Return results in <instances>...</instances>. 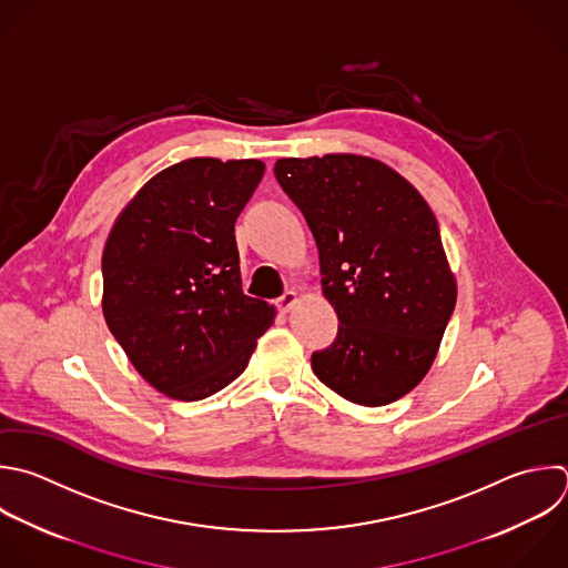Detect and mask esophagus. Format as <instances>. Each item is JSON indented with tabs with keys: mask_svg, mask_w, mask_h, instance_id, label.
<instances>
[{
	"mask_svg": "<svg viewBox=\"0 0 568 568\" xmlns=\"http://www.w3.org/2000/svg\"><path fill=\"white\" fill-rule=\"evenodd\" d=\"M297 302H300V295H297V291L291 288V291H286V293L277 300V308H280L282 313H288Z\"/></svg>",
	"mask_w": 568,
	"mask_h": 568,
	"instance_id": "obj_1",
	"label": "esophagus"
}]
</instances>
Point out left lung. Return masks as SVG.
I'll return each mask as SVG.
<instances>
[{
    "mask_svg": "<svg viewBox=\"0 0 568 568\" xmlns=\"http://www.w3.org/2000/svg\"><path fill=\"white\" fill-rule=\"evenodd\" d=\"M275 178L315 237L322 293L339 320L313 373L359 406L404 397L433 366L457 300L430 206L366 155L282 158Z\"/></svg>",
    "mask_w": 568,
    "mask_h": 568,
    "instance_id": "obj_1",
    "label": "left lung"
}]
</instances>
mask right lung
I'll use <instances>...</instances> for the list:
<instances>
[{"instance_id":"obj_1","label":"right lung","mask_w":568,"mask_h":568,"mask_svg":"<svg viewBox=\"0 0 568 568\" xmlns=\"http://www.w3.org/2000/svg\"><path fill=\"white\" fill-rule=\"evenodd\" d=\"M260 160L189 158L153 175L118 215L102 255V311L135 371L195 402L246 366L275 306L244 295L235 220Z\"/></svg>"}]
</instances>
